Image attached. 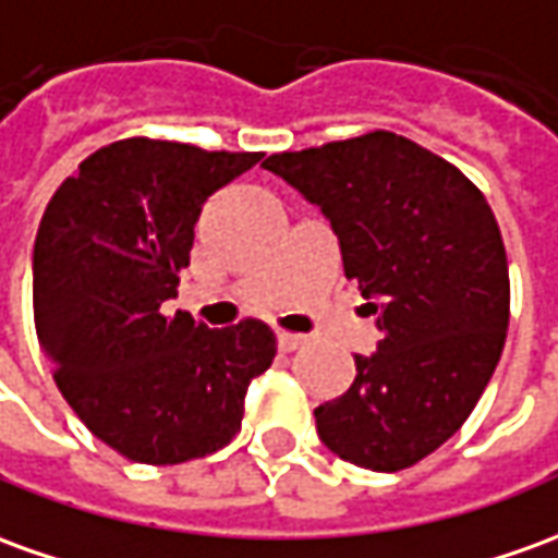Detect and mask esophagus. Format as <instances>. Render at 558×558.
<instances>
[{
    "label": "esophagus",
    "mask_w": 558,
    "mask_h": 558,
    "mask_svg": "<svg viewBox=\"0 0 558 558\" xmlns=\"http://www.w3.org/2000/svg\"><path fill=\"white\" fill-rule=\"evenodd\" d=\"M306 345V333H294V330H282L279 333V349L282 352H294V349H301Z\"/></svg>",
    "instance_id": "1"
}]
</instances>
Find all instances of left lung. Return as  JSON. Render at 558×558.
<instances>
[{"label": "left lung", "mask_w": 558, "mask_h": 558, "mask_svg": "<svg viewBox=\"0 0 558 558\" xmlns=\"http://www.w3.org/2000/svg\"><path fill=\"white\" fill-rule=\"evenodd\" d=\"M264 169L316 203L383 340L355 383L316 407L322 444L403 471L464 425L501 359L510 276L501 230L462 169L389 130L282 151Z\"/></svg>", "instance_id": "8db88e82"}]
</instances>
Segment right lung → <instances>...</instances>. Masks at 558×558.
Masks as SVG:
<instances>
[{
	"mask_svg": "<svg viewBox=\"0 0 558 558\" xmlns=\"http://www.w3.org/2000/svg\"><path fill=\"white\" fill-rule=\"evenodd\" d=\"M163 140L111 142L57 187L33 248L38 345L69 407L130 462L182 464L228 447L248 383L276 359L257 318L167 316L203 203L260 160Z\"/></svg>",
	"mask_w": 558,
	"mask_h": 558,
	"instance_id": "obj_1",
	"label": "right lung"
}]
</instances>
